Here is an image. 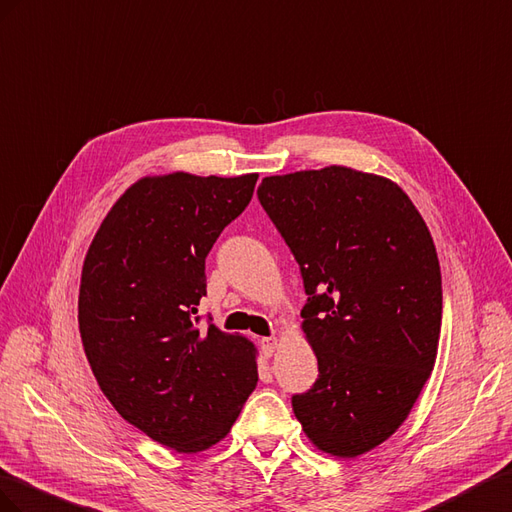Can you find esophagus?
<instances>
[{
  "label": "esophagus",
  "mask_w": 512,
  "mask_h": 512,
  "mask_svg": "<svg viewBox=\"0 0 512 512\" xmlns=\"http://www.w3.org/2000/svg\"><path fill=\"white\" fill-rule=\"evenodd\" d=\"M259 345H261V352H264V356L270 358L276 352V347H279V341H276L274 337H264L259 341Z\"/></svg>",
  "instance_id": "esophagus-1"
}]
</instances>
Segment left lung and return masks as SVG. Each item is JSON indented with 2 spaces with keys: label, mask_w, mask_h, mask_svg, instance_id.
<instances>
[{
  "label": "left lung",
  "mask_w": 512,
  "mask_h": 512,
  "mask_svg": "<svg viewBox=\"0 0 512 512\" xmlns=\"http://www.w3.org/2000/svg\"><path fill=\"white\" fill-rule=\"evenodd\" d=\"M257 195L309 296L319 377L294 414L321 452L354 459L403 425L433 371L442 274L429 227L399 184L343 165L270 175Z\"/></svg>",
  "instance_id": "1"
}]
</instances>
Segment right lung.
<instances>
[{"mask_svg":"<svg viewBox=\"0 0 512 512\" xmlns=\"http://www.w3.org/2000/svg\"><path fill=\"white\" fill-rule=\"evenodd\" d=\"M257 173L145 175L87 248L79 332L100 390L154 442L193 455L231 431L257 386V349L199 328L206 257L253 197Z\"/></svg>","mask_w":512,"mask_h":512,"instance_id":"obj_1","label":"right lung"}]
</instances>
